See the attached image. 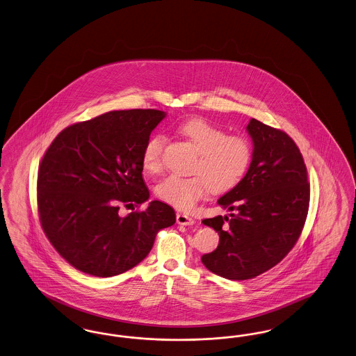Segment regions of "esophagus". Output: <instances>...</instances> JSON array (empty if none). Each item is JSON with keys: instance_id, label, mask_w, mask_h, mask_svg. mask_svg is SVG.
Wrapping results in <instances>:
<instances>
[{"instance_id": "obj_1", "label": "esophagus", "mask_w": 356, "mask_h": 356, "mask_svg": "<svg viewBox=\"0 0 356 356\" xmlns=\"http://www.w3.org/2000/svg\"><path fill=\"white\" fill-rule=\"evenodd\" d=\"M176 221H177L179 225H185V227H189V225L195 224V220L192 217H189L188 214L184 213H177Z\"/></svg>"}]
</instances>
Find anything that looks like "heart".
Masks as SVG:
<instances>
[{
  "label": "heart",
  "instance_id": "1",
  "mask_svg": "<svg viewBox=\"0 0 356 356\" xmlns=\"http://www.w3.org/2000/svg\"><path fill=\"white\" fill-rule=\"evenodd\" d=\"M177 131L199 151L193 165V176L170 175L157 183L155 192L161 201L180 211L191 209L204 199L209 189L224 193L241 181L248 171L252 149L246 139L238 135H227L205 119H189L179 124ZM167 139L155 134L147 139L142 151L143 168L157 173L163 168Z\"/></svg>",
  "mask_w": 356,
  "mask_h": 356
}]
</instances>
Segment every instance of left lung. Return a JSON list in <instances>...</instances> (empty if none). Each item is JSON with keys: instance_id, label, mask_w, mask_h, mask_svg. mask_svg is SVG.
I'll return each mask as SVG.
<instances>
[{"instance_id": "left-lung-1", "label": "left lung", "mask_w": 356, "mask_h": 356, "mask_svg": "<svg viewBox=\"0 0 356 356\" xmlns=\"http://www.w3.org/2000/svg\"><path fill=\"white\" fill-rule=\"evenodd\" d=\"M246 129L254 145L250 167L217 201L230 214L202 220L220 242L201 261L233 281L254 278L284 259L298 241L310 202L307 170L294 140L257 119Z\"/></svg>"}]
</instances>
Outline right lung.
Returning <instances> with one entry per match:
<instances>
[{"mask_svg":"<svg viewBox=\"0 0 356 356\" xmlns=\"http://www.w3.org/2000/svg\"><path fill=\"white\" fill-rule=\"evenodd\" d=\"M164 118L159 110L110 111L65 128L44 152L37 180L40 221L75 269L102 278L129 270L148 256L157 232L176 222L175 211L157 200L119 216L120 205L149 199L143 147Z\"/></svg>","mask_w":356,"mask_h":356,"instance_id":"obj_1","label":"right lung"}]
</instances>
